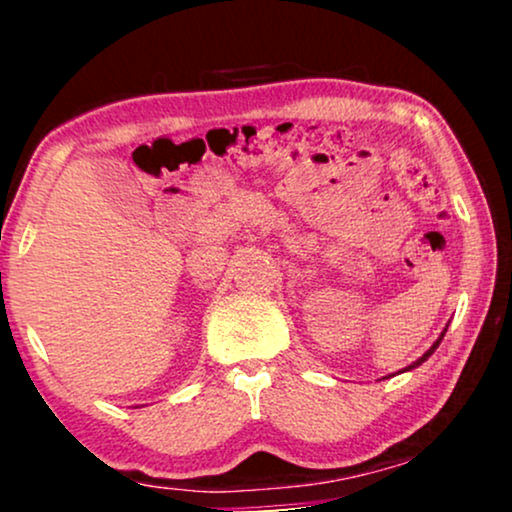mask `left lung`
Wrapping results in <instances>:
<instances>
[{"label": "left lung", "instance_id": "1", "mask_svg": "<svg viewBox=\"0 0 512 512\" xmlns=\"http://www.w3.org/2000/svg\"><path fill=\"white\" fill-rule=\"evenodd\" d=\"M443 335H445V331H443V333H440V338H438L436 342H433V345H431V349H429V352H426V354L422 356V359H417L415 363H412V366H408V368H405V370H412V368H415V366H422V363H424L426 359H429V356H431L433 352H436V349H438V345H440V340H443Z\"/></svg>", "mask_w": 512, "mask_h": 512}]
</instances>
